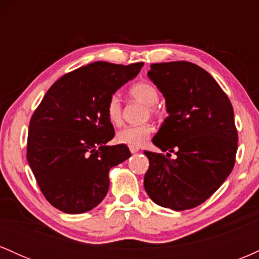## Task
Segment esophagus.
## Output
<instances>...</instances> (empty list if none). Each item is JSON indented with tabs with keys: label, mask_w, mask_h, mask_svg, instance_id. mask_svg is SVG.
<instances>
[{
	"label": "esophagus",
	"mask_w": 259,
	"mask_h": 259,
	"mask_svg": "<svg viewBox=\"0 0 259 259\" xmlns=\"http://www.w3.org/2000/svg\"><path fill=\"white\" fill-rule=\"evenodd\" d=\"M129 150H130V152H132V153H136V152H139L140 148L136 147V146H129Z\"/></svg>",
	"instance_id": "1"
}]
</instances>
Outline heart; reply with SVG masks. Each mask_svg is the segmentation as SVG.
<instances>
[{"label":"heart","instance_id":"obj_1","mask_svg":"<svg viewBox=\"0 0 259 259\" xmlns=\"http://www.w3.org/2000/svg\"><path fill=\"white\" fill-rule=\"evenodd\" d=\"M130 95L134 99L141 101L145 105L150 106V113L156 112L154 105L158 102V90L152 84L146 81L136 82L130 88ZM106 114L108 120L113 125H120L123 121V109H121V101L118 95H112L106 105ZM154 127L151 123H145L141 125L125 126L117 133V140L120 144L130 145V146H141L150 139Z\"/></svg>","mask_w":259,"mask_h":259}]
</instances>
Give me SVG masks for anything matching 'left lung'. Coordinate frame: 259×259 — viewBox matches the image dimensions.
<instances>
[{"label":"left lung","mask_w":259,"mask_h":259,"mask_svg":"<svg viewBox=\"0 0 259 259\" xmlns=\"http://www.w3.org/2000/svg\"><path fill=\"white\" fill-rule=\"evenodd\" d=\"M148 78L165 99L168 117L152 142L170 153L145 151L144 186L154 203L191 209L209 198L233 170L237 151L234 109L209 73L190 62L151 64Z\"/></svg>","instance_id":"left-lung-1"}]
</instances>
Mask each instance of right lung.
<instances>
[{
    "label": "right lung",
    "instance_id": "obj_1",
    "mask_svg": "<svg viewBox=\"0 0 259 259\" xmlns=\"http://www.w3.org/2000/svg\"><path fill=\"white\" fill-rule=\"evenodd\" d=\"M144 63L95 62L53 84L29 124L26 157L41 192L69 214L91 210L108 192V171L132 156L126 145L107 146L114 127L107 101Z\"/></svg>",
    "mask_w": 259,
    "mask_h": 259
}]
</instances>
